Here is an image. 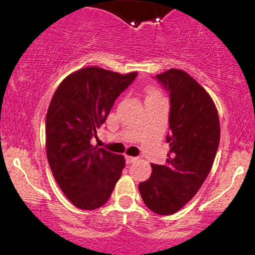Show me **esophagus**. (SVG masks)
Segmentation results:
<instances>
[{"instance_id":"esophagus-1","label":"esophagus","mask_w":255,"mask_h":255,"mask_svg":"<svg viewBox=\"0 0 255 255\" xmlns=\"http://www.w3.org/2000/svg\"><path fill=\"white\" fill-rule=\"evenodd\" d=\"M125 159H127V164H131V163H133V161L137 160V158L131 157V156H127V157H125Z\"/></svg>"}]
</instances>
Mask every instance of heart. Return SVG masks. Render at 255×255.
<instances>
[{
	"mask_svg": "<svg viewBox=\"0 0 255 255\" xmlns=\"http://www.w3.org/2000/svg\"><path fill=\"white\" fill-rule=\"evenodd\" d=\"M159 97H161V95H160V92L157 90V89H153V88L148 89L146 98H159Z\"/></svg>",
	"mask_w": 255,
	"mask_h": 255,
	"instance_id": "b5f03b06",
	"label": "heart"
}]
</instances>
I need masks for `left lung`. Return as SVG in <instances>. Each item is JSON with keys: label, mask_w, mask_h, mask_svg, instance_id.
<instances>
[{"label": "left lung", "mask_w": 255, "mask_h": 255, "mask_svg": "<svg viewBox=\"0 0 255 255\" xmlns=\"http://www.w3.org/2000/svg\"><path fill=\"white\" fill-rule=\"evenodd\" d=\"M156 78L170 92V152L166 165L151 164V177L138 188L152 212L170 216L196 196L210 173L220 123L213 99L187 72L170 69Z\"/></svg>", "instance_id": "left-lung-1"}]
</instances>
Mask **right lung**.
I'll list each match as a JSON object with an SVG mask.
<instances>
[{
    "instance_id": "obj_1",
    "label": "right lung",
    "mask_w": 255,
    "mask_h": 255,
    "mask_svg": "<svg viewBox=\"0 0 255 255\" xmlns=\"http://www.w3.org/2000/svg\"><path fill=\"white\" fill-rule=\"evenodd\" d=\"M137 75L82 68L63 79L52 96L45 118L48 161L62 192L81 210L103 206L122 176L124 156L94 146L91 139Z\"/></svg>"
}]
</instances>
